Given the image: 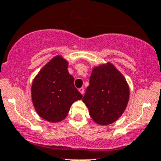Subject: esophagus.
<instances>
[{"mask_svg":"<svg viewBox=\"0 0 161 161\" xmlns=\"http://www.w3.org/2000/svg\"><path fill=\"white\" fill-rule=\"evenodd\" d=\"M79 91L81 92V93L82 94V95H83V94H84V88H83V87H82V88L79 89Z\"/></svg>","mask_w":161,"mask_h":161,"instance_id":"1","label":"esophagus"}]
</instances>
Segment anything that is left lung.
Instances as JSON below:
<instances>
[{"instance_id": "obj_1", "label": "left lung", "mask_w": 161, "mask_h": 161, "mask_svg": "<svg viewBox=\"0 0 161 161\" xmlns=\"http://www.w3.org/2000/svg\"><path fill=\"white\" fill-rule=\"evenodd\" d=\"M129 100V85L114 64L108 62L92 69L82 101L96 123L108 125L116 121L124 113Z\"/></svg>"}]
</instances>
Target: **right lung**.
Returning a JSON list of instances; mask_svg holds the SVG:
<instances>
[{
    "label": "right lung",
    "instance_id": "obj_1",
    "mask_svg": "<svg viewBox=\"0 0 161 161\" xmlns=\"http://www.w3.org/2000/svg\"><path fill=\"white\" fill-rule=\"evenodd\" d=\"M69 62L55 56L42 68L32 81L31 93L36 111L50 122H59L82 95L74 86V78L68 71Z\"/></svg>",
    "mask_w": 161,
    "mask_h": 161
}]
</instances>
